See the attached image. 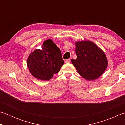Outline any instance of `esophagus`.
I'll use <instances>...</instances> for the list:
<instances>
[{"label": "esophagus", "instance_id": "obj_1", "mask_svg": "<svg viewBox=\"0 0 125 125\" xmlns=\"http://www.w3.org/2000/svg\"><path fill=\"white\" fill-rule=\"evenodd\" d=\"M65 63H71V59H68V60H66L65 61Z\"/></svg>", "mask_w": 125, "mask_h": 125}]
</instances>
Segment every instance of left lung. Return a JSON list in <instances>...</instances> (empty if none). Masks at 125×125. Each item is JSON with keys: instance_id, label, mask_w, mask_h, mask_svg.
<instances>
[{"instance_id": "obj_1", "label": "left lung", "mask_w": 125, "mask_h": 125, "mask_svg": "<svg viewBox=\"0 0 125 125\" xmlns=\"http://www.w3.org/2000/svg\"><path fill=\"white\" fill-rule=\"evenodd\" d=\"M76 60L72 59L78 73L88 80L98 78L107 67L106 55L98 46L90 41L75 42Z\"/></svg>"}]
</instances>
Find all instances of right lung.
Returning <instances> with one entry per match:
<instances>
[{
	"label": "right lung",
	"instance_id": "right-lung-1",
	"mask_svg": "<svg viewBox=\"0 0 125 125\" xmlns=\"http://www.w3.org/2000/svg\"><path fill=\"white\" fill-rule=\"evenodd\" d=\"M64 64L60 48L48 39L43 42L41 49L31 52L27 61V68L33 77L48 80L57 73Z\"/></svg>",
	"mask_w": 125,
	"mask_h": 125
}]
</instances>
